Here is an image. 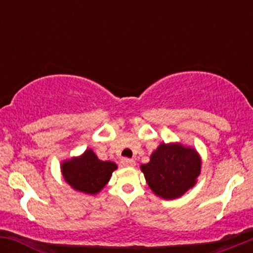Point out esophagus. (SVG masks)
Segmentation results:
<instances>
[{"label":"esophagus","mask_w":253,"mask_h":253,"mask_svg":"<svg viewBox=\"0 0 253 253\" xmlns=\"http://www.w3.org/2000/svg\"><path fill=\"white\" fill-rule=\"evenodd\" d=\"M121 164H123L124 167H134L135 162L133 161V159H129V158H123L121 159Z\"/></svg>","instance_id":"esophagus-1"}]
</instances>
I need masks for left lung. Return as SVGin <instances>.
Listing matches in <instances>:
<instances>
[{"mask_svg": "<svg viewBox=\"0 0 253 253\" xmlns=\"http://www.w3.org/2000/svg\"><path fill=\"white\" fill-rule=\"evenodd\" d=\"M201 159L194 149L181 144H161L151 155V161L141 165L147 184L163 199L182 196L196 183Z\"/></svg>", "mask_w": 253, "mask_h": 253, "instance_id": "8db88e82", "label": "left lung"}]
</instances>
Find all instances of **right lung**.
<instances>
[{"label":"right lung","mask_w":253,"mask_h":253,"mask_svg":"<svg viewBox=\"0 0 253 253\" xmlns=\"http://www.w3.org/2000/svg\"><path fill=\"white\" fill-rule=\"evenodd\" d=\"M117 168L113 162L100 161L91 150H86L78 158L64 162L62 172L64 179L74 189L85 194H96L107 184Z\"/></svg>","instance_id":"right-lung-1"}]
</instances>
